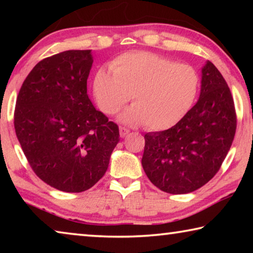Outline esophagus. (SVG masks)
Segmentation results:
<instances>
[{
	"label": "esophagus",
	"mask_w": 253,
	"mask_h": 253,
	"mask_svg": "<svg viewBox=\"0 0 253 253\" xmlns=\"http://www.w3.org/2000/svg\"><path fill=\"white\" fill-rule=\"evenodd\" d=\"M128 134H129V129H127V128H125V127L119 128V135H121L122 138L126 137Z\"/></svg>",
	"instance_id": "1"
}]
</instances>
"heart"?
Segmentation results:
<instances>
[{
	"mask_svg": "<svg viewBox=\"0 0 253 253\" xmlns=\"http://www.w3.org/2000/svg\"><path fill=\"white\" fill-rule=\"evenodd\" d=\"M93 95L99 108L115 115L130 99L119 117L128 125L154 130L176 125L193 107L200 89V76L193 67L152 52L137 51L119 55L110 69L101 67L93 78Z\"/></svg>",
	"mask_w": 253,
	"mask_h": 253,
	"instance_id": "1",
	"label": "heart"
}]
</instances>
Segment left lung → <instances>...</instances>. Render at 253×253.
I'll list each match as a JSON object with an SVG mask.
<instances>
[{
	"label": "left lung",
	"instance_id": "obj_1",
	"mask_svg": "<svg viewBox=\"0 0 253 253\" xmlns=\"http://www.w3.org/2000/svg\"><path fill=\"white\" fill-rule=\"evenodd\" d=\"M196 104L169 129L145 134L143 169L169 194L191 193L219 170L232 145L237 117L231 91L212 62L202 68Z\"/></svg>",
	"mask_w": 253,
	"mask_h": 253
}]
</instances>
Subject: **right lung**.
<instances>
[{
  "label": "right lung",
  "mask_w": 253,
  "mask_h": 253,
  "mask_svg": "<svg viewBox=\"0 0 253 253\" xmlns=\"http://www.w3.org/2000/svg\"><path fill=\"white\" fill-rule=\"evenodd\" d=\"M92 62L91 50L41 60L16 99L14 128L30 166L44 183L68 193L95 185L119 142L118 126L88 97Z\"/></svg>",
  "instance_id": "obj_1"
}]
</instances>
